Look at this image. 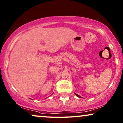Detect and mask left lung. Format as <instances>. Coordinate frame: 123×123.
<instances>
[{"mask_svg":"<svg viewBox=\"0 0 123 123\" xmlns=\"http://www.w3.org/2000/svg\"><path fill=\"white\" fill-rule=\"evenodd\" d=\"M75 95H76L77 97H80V96H79V95H77V94H76V93H75Z\"/></svg>","mask_w":123,"mask_h":123,"instance_id":"1","label":"left lung"}]
</instances>
